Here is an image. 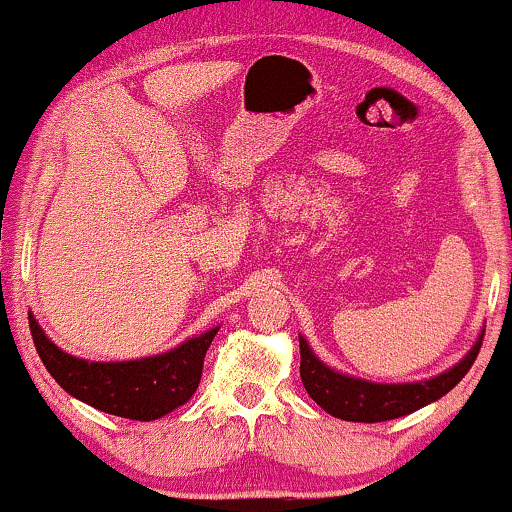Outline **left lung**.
<instances>
[{"mask_svg": "<svg viewBox=\"0 0 512 512\" xmlns=\"http://www.w3.org/2000/svg\"><path fill=\"white\" fill-rule=\"evenodd\" d=\"M480 347L482 338L477 340V345L470 349L461 364L449 368L437 378L425 380V383L378 385L331 371L314 357L307 340L300 338V378L309 397L331 416L352 420V423H383V420L423 409L425 404L454 390L463 380V375L470 371V366L475 364Z\"/></svg>", "mask_w": 512, "mask_h": 512, "instance_id": "1", "label": "left lung"}]
</instances>
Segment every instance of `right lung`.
<instances>
[{"mask_svg": "<svg viewBox=\"0 0 512 512\" xmlns=\"http://www.w3.org/2000/svg\"><path fill=\"white\" fill-rule=\"evenodd\" d=\"M30 333L42 364L68 394L111 416L155 420L186 404L198 390L205 352L217 328L167 354L115 364L70 357L42 333L32 316Z\"/></svg>", "mask_w": 512, "mask_h": 512, "instance_id": "obj_1", "label": "right lung"}]
</instances>
